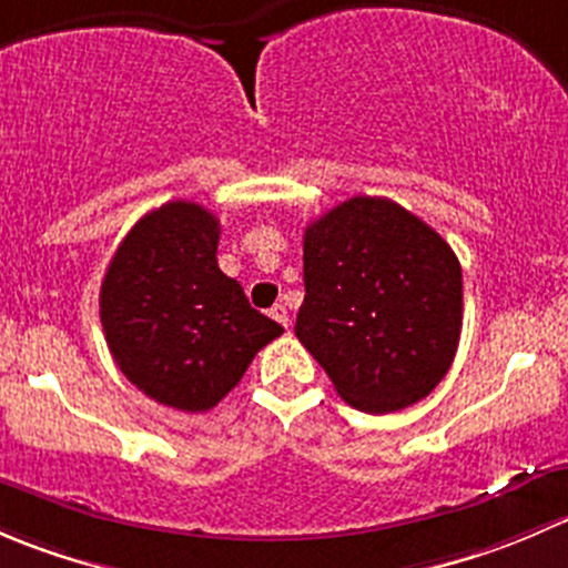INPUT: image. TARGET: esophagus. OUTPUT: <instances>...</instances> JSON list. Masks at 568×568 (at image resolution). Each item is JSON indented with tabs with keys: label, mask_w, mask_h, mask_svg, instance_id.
I'll list each match as a JSON object with an SVG mask.
<instances>
[{
	"label": "esophagus",
	"mask_w": 568,
	"mask_h": 568,
	"mask_svg": "<svg viewBox=\"0 0 568 568\" xmlns=\"http://www.w3.org/2000/svg\"><path fill=\"white\" fill-rule=\"evenodd\" d=\"M268 316L277 321V324L288 326V311H285V305H274L272 311H268Z\"/></svg>",
	"instance_id": "obj_1"
}]
</instances>
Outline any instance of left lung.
<instances>
[{"mask_svg": "<svg viewBox=\"0 0 568 568\" xmlns=\"http://www.w3.org/2000/svg\"><path fill=\"white\" fill-rule=\"evenodd\" d=\"M296 337L354 409L426 398L462 335V266L434 227L387 197H352L305 231Z\"/></svg>", "mask_w": 568, "mask_h": 568, "instance_id": "1", "label": "left lung"}]
</instances>
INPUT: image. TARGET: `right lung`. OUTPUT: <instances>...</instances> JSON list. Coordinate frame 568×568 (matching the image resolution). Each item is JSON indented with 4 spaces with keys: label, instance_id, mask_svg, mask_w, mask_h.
<instances>
[{
    "label": "right lung",
    "instance_id": "obj_1",
    "mask_svg": "<svg viewBox=\"0 0 568 568\" xmlns=\"http://www.w3.org/2000/svg\"><path fill=\"white\" fill-rule=\"evenodd\" d=\"M216 244L220 220L173 200L131 227L101 283V324L118 368L181 412L220 404L252 357L283 335L222 272Z\"/></svg>",
    "mask_w": 568,
    "mask_h": 568
}]
</instances>
